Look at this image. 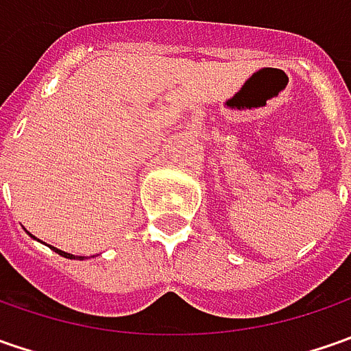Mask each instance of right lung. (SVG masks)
<instances>
[{
  "label": "right lung",
  "mask_w": 351,
  "mask_h": 351,
  "mask_svg": "<svg viewBox=\"0 0 351 351\" xmlns=\"http://www.w3.org/2000/svg\"><path fill=\"white\" fill-rule=\"evenodd\" d=\"M50 248L54 250L56 254H60V256H64V258H70V260H84L82 256H74V254H68V252H62V250L54 248V246H50Z\"/></svg>",
  "instance_id": "1"
}]
</instances>
